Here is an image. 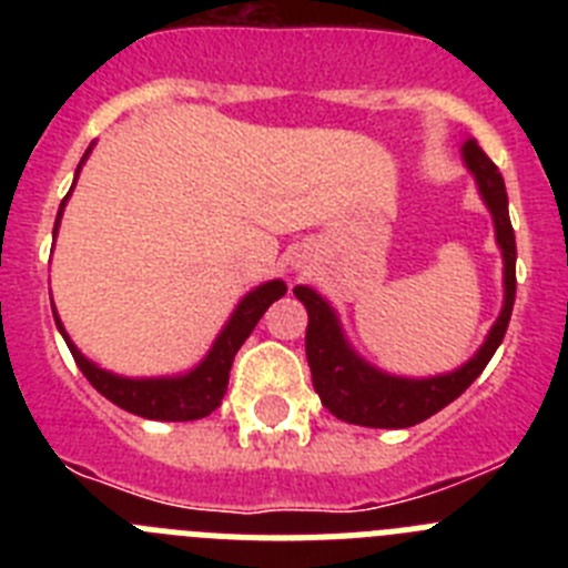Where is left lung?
I'll return each instance as SVG.
<instances>
[{
    "label": "left lung",
    "mask_w": 568,
    "mask_h": 568,
    "mask_svg": "<svg viewBox=\"0 0 568 568\" xmlns=\"http://www.w3.org/2000/svg\"><path fill=\"white\" fill-rule=\"evenodd\" d=\"M464 162L478 182L480 195L495 222V235L504 255V310L491 324L484 346L471 355L455 373L435 375V378H398L381 373L366 364L344 338L338 315L321 298L313 287H295V298L307 307V361L313 373V386L321 404L327 406L335 418L346 424L375 426V429H404L440 413L453 404L471 381L484 373V366L495 355L509 327L511 307H515V230L509 222V199H506L504 175L491 164L489 155L478 148L475 139H466Z\"/></svg>",
    "instance_id": "1"
}]
</instances>
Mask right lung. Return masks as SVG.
Listing matches in <instances>:
<instances>
[{
	"instance_id": "add662e5",
	"label": "right lung",
	"mask_w": 568,
	"mask_h": 568,
	"mask_svg": "<svg viewBox=\"0 0 568 568\" xmlns=\"http://www.w3.org/2000/svg\"><path fill=\"white\" fill-rule=\"evenodd\" d=\"M90 150H93V144H90L88 153L82 155L77 175L79 170H82L84 159L90 155ZM68 195H64L62 204H59L53 235H57L59 230V219H62V210L64 204H68ZM284 293H287V284L275 278V281H267V284H261V287H255L253 293L244 295L239 307H235V313L230 315L227 327L219 333L215 344L210 346V353L204 355L202 364L184 375H173V378H122V375L108 373V369H102V366H97L93 361H88L82 353H79L77 344L68 338V333H64L62 321H59L57 313H53V318H57L59 333H62V338L68 341V349L73 353V361H77V366L84 373V378L97 386L104 398L113 400V404L122 406V409H128V413L139 415V418L199 420V418H207L213 409L222 406L224 393H227L230 366H233L235 353H239L241 344L250 338V333L255 329L261 315L267 313L270 304L278 301ZM50 304H53V301H50Z\"/></svg>"
}]
</instances>
